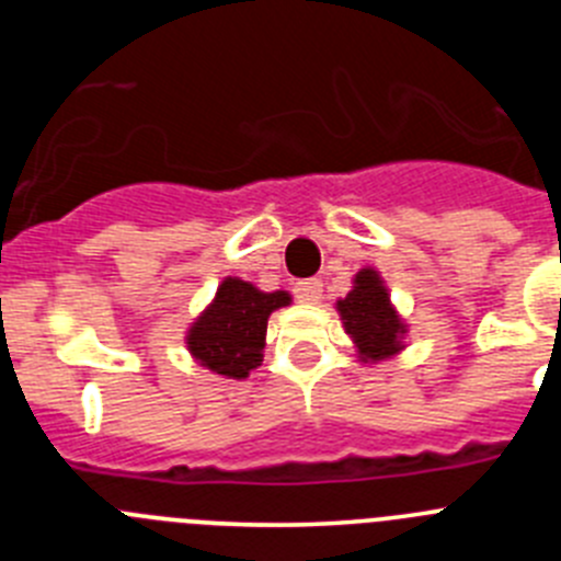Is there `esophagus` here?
Returning a JSON list of instances; mask_svg holds the SVG:
<instances>
[{
    "label": "esophagus",
    "instance_id": "esophagus-1",
    "mask_svg": "<svg viewBox=\"0 0 561 561\" xmlns=\"http://www.w3.org/2000/svg\"><path fill=\"white\" fill-rule=\"evenodd\" d=\"M320 295H323V284L317 277H311V280H297L295 284V297L300 304H317Z\"/></svg>",
    "mask_w": 561,
    "mask_h": 561
}]
</instances>
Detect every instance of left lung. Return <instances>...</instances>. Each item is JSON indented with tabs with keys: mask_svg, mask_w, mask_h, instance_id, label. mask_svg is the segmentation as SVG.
<instances>
[{
	"mask_svg": "<svg viewBox=\"0 0 561 561\" xmlns=\"http://www.w3.org/2000/svg\"><path fill=\"white\" fill-rule=\"evenodd\" d=\"M336 309H340L345 331L359 348L362 362L385 359L401 348L404 325L396 317L388 289L381 286L374 270H362L354 277V289L336 304Z\"/></svg>",
	"mask_w": 561,
	"mask_h": 561,
	"instance_id": "left-lung-1",
	"label": "left lung"
}]
</instances>
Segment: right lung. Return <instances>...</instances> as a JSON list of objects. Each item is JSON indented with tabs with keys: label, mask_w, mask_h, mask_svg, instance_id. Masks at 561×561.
I'll use <instances>...</instances> for the list:
<instances>
[{
	"label": "right lung",
	"mask_w": 561,
	"mask_h": 561,
	"mask_svg": "<svg viewBox=\"0 0 561 561\" xmlns=\"http://www.w3.org/2000/svg\"><path fill=\"white\" fill-rule=\"evenodd\" d=\"M286 291H257L238 277H227L210 309L191 325L187 348L213 374L244 379L264 362L266 320L289 306Z\"/></svg>",
	"instance_id": "add662e5"
}]
</instances>
